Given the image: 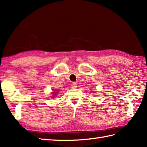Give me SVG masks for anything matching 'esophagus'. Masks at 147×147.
I'll return each mask as SVG.
<instances>
[{
    "mask_svg": "<svg viewBox=\"0 0 147 147\" xmlns=\"http://www.w3.org/2000/svg\"><path fill=\"white\" fill-rule=\"evenodd\" d=\"M71 86L73 87V88H76V87L78 86L77 83L76 82H72L71 83Z\"/></svg>",
    "mask_w": 147,
    "mask_h": 147,
    "instance_id": "esophagus-1",
    "label": "esophagus"
}]
</instances>
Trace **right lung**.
Returning <instances> with one entry per match:
<instances>
[{"label": "right lung", "mask_w": 147, "mask_h": 147, "mask_svg": "<svg viewBox=\"0 0 147 147\" xmlns=\"http://www.w3.org/2000/svg\"><path fill=\"white\" fill-rule=\"evenodd\" d=\"M54 94H56V93H54Z\"/></svg>", "instance_id": "add662e5"}]
</instances>
